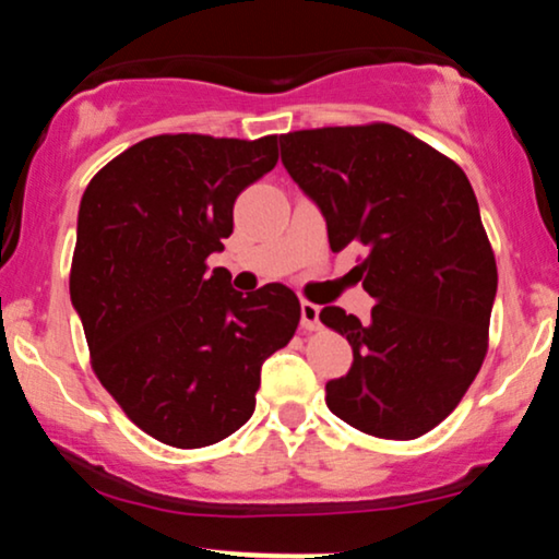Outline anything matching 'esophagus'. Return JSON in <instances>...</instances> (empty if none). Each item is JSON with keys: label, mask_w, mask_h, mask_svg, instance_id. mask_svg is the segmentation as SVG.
<instances>
[{"label": "esophagus", "mask_w": 559, "mask_h": 559, "mask_svg": "<svg viewBox=\"0 0 559 559\" xmlns=\"http://www.w3.org/2000/svg\"><path fill=\"white\" fill-rule=\"evenodd\" d=\"M301 329L318 331L320 329V307L312 301H301Z\"/></svg>", "instance_id": "obj_1"}]
</instances>
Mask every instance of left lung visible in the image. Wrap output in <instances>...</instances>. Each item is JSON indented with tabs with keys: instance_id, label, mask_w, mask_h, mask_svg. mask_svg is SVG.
<instances>
[{
	"instance_id": "left-lung-1",
	"label": "left lung",
	"mask_w": 559,
	"mask_h": 559,
	"mask_svg": "<svg viewBox=\"0 0 559 559\" xmlns=\"http://www.w3.org/2000/svg\"><path fill=\"white\" fill-rule=\"evenodd\" d=\"M281 163L325 217L333 252L365 247L352 275L376 299L365 323L320 310L355 357L325 383V404L362 433L418 439L457 407L489 346L497 262L473 186L389 123L286 133Z\"/></svg>"
}]
</instances>
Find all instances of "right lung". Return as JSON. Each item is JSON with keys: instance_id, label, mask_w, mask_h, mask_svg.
<instances>
[{"instance_id": "obj_1", "label": "right lung", "mask_w": 559, "mask_h": 559, "mask_svg": "<svg viewBox=\"0 0 559 559\" xmlns=\"http://www.w3.org/2000/svg\"><path fill=\"white\" fill-rule=\"evenodd\" d=\"M275 163V136H152L81 197L70 301L102 386L163 444L199 449L239 431L262 362L297 331L292 288L243 297L226 267L207 271L234 230L236 197Z\"/></svg>"}]
</instances>
